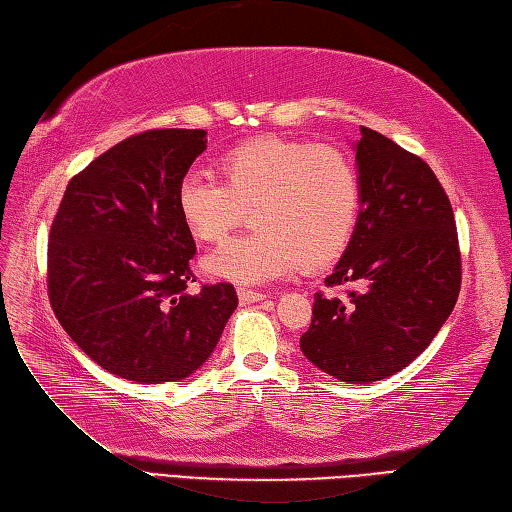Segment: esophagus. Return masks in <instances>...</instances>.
<instances>
[{"mask_svg": "<svg viewBox=\"0 0 512 512\" xmlns=\"http://www.w3.org/2000/svg\"><path fill=\"white\" fill-rule=\"evenodd\" d=\"M237 297H239V301H242V303H255V301H262L266 295H264V292H259V290L239 288L237 290Z\"/></svg>", "mask_w": 512, "mask_h": 512, "instance_id": "esophagus-1", "label": "esophagus"}]
</instances>
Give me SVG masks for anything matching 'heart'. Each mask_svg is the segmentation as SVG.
Wrapping results in <instances>:
<instances>
[{
    "instance_id": "heart-1",
    "label": "heart",
    "mask_w": 512,
    "mask_h": 512,
    "mask_svg": "<svg viewBox=\"0 0 512 512\" xmlns=\"http://www.w3.org/2000/svg\"><path fill=\"white\" fill-rule=\"evenodd\" d=\"M220 180L187 173L176 189L182 226L198 242H222L248 209L253 231L204 259L213 277L264 284L299 264L319 268L350 246L361 213L354 160L332 145L262 136L215 160Z\"/></svg>"
}]
</instances>
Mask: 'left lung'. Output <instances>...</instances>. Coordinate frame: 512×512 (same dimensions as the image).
I'll return each instance as SVG.
<instances>
[{
    "mask_svg": "<svg viewBox=\"0 0 512 512\" xmlns=\"http://www.w3.org/2000/svg\"><path fill=\"white\" fill-rule=\"evenodd\" d=\"M361 213L350 246L314 295L301 352L343 383H374L420 356L453 312L462 284L447 191L420 156L361 127Z\"/></svg>",
    "mask_w": 512,
    "mask_h": 512,
    "instance_id": "1",
    "label": "left lung"
}]
</instances>
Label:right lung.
<instances>
[{
	"label": "right lung",
	"instance_id": "add662e5",
	"mask_svg": "<svg viewBox=\"0 0 512 512\" xmlns=\"http://www.w3.org/2000/svg\"><path fill=\"white\" fill-rule=\"evenodd\" d=\"M204 129H149L107 149L65 187L48 235V299L70 339L110 374L176 383L215 350L237 308L231 284L195 281L176 189Z\"/></svg>",
	"mask_w": 512,
	"mask_h": 512
}]
</instances>
